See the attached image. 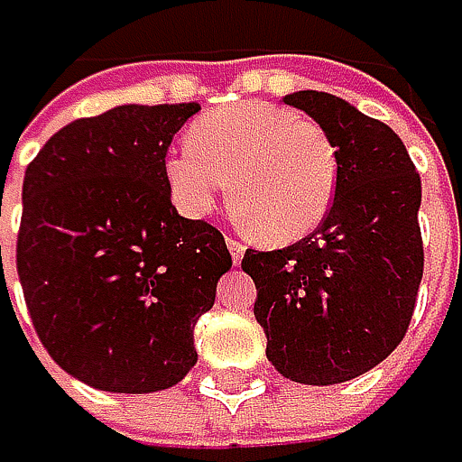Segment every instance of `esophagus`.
<instances>
[{
	"mask_svg": "<svg viewBox=\"0 0 462 462\" xmlns=\"http://www.w3.org/2000/svg\"><path fill=\"white\" fill-rule=\"evenodd\" d=\"M226 249H229V254H233V263L238 265L241 260H244V254H246V246L241 244V241H236V238H226Z\"/></svg>",
	"mask_w": 462,
	"mask_h": 462,
	"instance_id": "34e87169",
	"label": "esophagus"
}]
</instances>
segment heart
I'll return each mask as SVG.
<instances>
[{
  "instance_id": "1",
  "label": "heart",
  "mask_w": 462,
  "mask_h": 462,
  "mask_svg": "<svg viewBox=\"0 0 462 462\" xmlns=\"http://www.w3.org/2000/svg\"><path fill=\"white\" fill-rule=\"evenodd\" d=\"M163 175L178 210L208 216L229 189L252 233L268 244L301 241L328 216L339 158L326 131L271 101H244L194 120Z\"/></svg>"
}]
</instances>
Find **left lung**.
Masks as SVG:
<instances>
[{"instance_id": "8db88e82", "label": "left lung", "mask_w": 462, "mask_h": 462, "mask_svg": "<svg viewBox=\"0 0 462 462\" xmlns=\"http://www.w3.org/2000/svg\"><path fill=\"white\" fill-rule=\"evenodd\" d=\"M284 104L307 112L334 142L337 197L312 236L287 249L244 254L265 356L284 378L334 386L370 373L402 342L424 271L421 180L402 139L328 92L299 89Z\"/></svg>"}]
</instances>
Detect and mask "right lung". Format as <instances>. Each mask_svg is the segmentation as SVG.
I'll return each mask as SVG.
<instances>
[{
	"label": "right lung",
	"instance_id": "1",
	"mask_svg": "<svg viewBox=\"0 0 462 462\" xmlns=\"http://www.w3.org/2000/svg\"><path fill=\"white\" fill-rule=\"evenodd\" d=\"M199 104L115 106L57 131L23 175L15 265L35 331L81 383L150 394L197 365L194 326L233 268L163 175ZM2 265V249H0Z\"/></svg>",
	"mask_w": 462,
	"mask_h": 462
}]
</instances>
